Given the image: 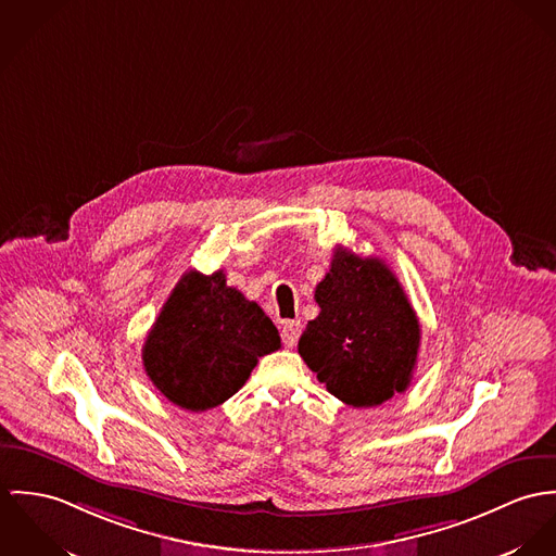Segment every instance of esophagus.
Masks as SVG:
<instances>
[{"mask_svg":"<svg viewBox=\"0 0 556 556\" xmlns=\"http://www.w3.org/2000/svg\"><path fill=\"white\" fill-rule=\"evenodd\" d=\"M301 337V321H294V319H288L283 321L281 326V339L286 343V348H294L296 341Z\"/></svg>","mask_w":556,"mask_h":556,"instance_id":"34e87169","label":"esophagus"}]
</instances>
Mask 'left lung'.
<instances>
[{
  "label": "left lung",
  "instance_id": "obj_1",
  "mask_svg": "<svg viewBox=\"0 0 556 556\" xmlns=\"http://www.w3.org/2000/svg\"><path fill=\"white\" fill-rule=\"evenodd\" d=\"M319 315L299 354L326 390L352 407L405 392L420 348V324L396 275L379 257L337 248L315 288Z\"/></svg>",
  "mask_w": 556,
  "mask_h": 556
}]
</instances>
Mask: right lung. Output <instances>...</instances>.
<instances>
[{"instance_id": "obj_1", "label": "right lung", "mask_w": 556, "mask_h": 556, "mask_svg": "<svg viewBox=\"0 0 556 556\" xmlns=\"http://www.w3.org/2000/svg\"><path fill=\"white\" fill-rule=\"evenodd\" d=\"M279 348L270 317L228 288L224 270H189L147 334L142 365L170 403L206 412L237 394L257 358Z\"/></svg>"}]
</instances>
